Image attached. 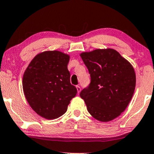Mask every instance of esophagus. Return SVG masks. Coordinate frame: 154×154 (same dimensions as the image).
Here are the masks:
<instances>
[{
	"label": "esophagus",
	"instance_id": "34e87169",
	"mask_svg": "<svg viewBox=\"0 0 154 154\" xmlns=\"http://www.w3.org/2000/svg\"><path fill=\"white\" fill-rule=\"evenodd\" d=\"M76 89H77V91H78V94H79L81 91V87L79 86H76Z\"/></svg>",
	"mask_w": 154,
	"mask_h": 154
}]
</instances>
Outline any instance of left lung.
Listing matches in <instances>:
<instances>
[{
  "label": "left lung",
  "instance_id": "1",
  "mask_svg": "<svg viewBox=\"0 0 154 154\" xmlns=\"http://www.w3.org/2000/svg\"><path fill=\"white\" fill-rule=\"evenodd\" d=\"M80 56L91 75L90 84L80 93L87 110L99 121L113 120L126 110L134 95V68L112 48L96 49Z\"/></svg>",
  "mask_w": 154,
  "mask_h": 154
}]
</instances>
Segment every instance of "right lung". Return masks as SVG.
<instances>
[{
  "label": "right lung",
  "instance_id": "right-lung-1",
  "mask_svg": "<svg viewBox=\"0 0 154 154\" xmlns=\"http://www.w3.org/2000/svg\"><path fill=\"white\" fill-rule=\"evenodd\" d=\"M69 59L68 54L60 51H44L34 57L24 72L25 97L32 109L44 119L63 115L77 94L70 82Z\"/></svg>",
  "mask_w": 154,
  "mask_h": 154
}]
</instances>
